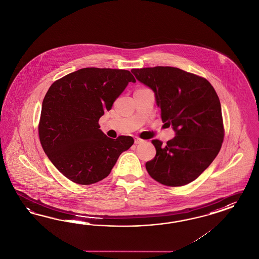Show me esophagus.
<instances>
[{
    "instance_id": "obj_1",
    "label": "esophagus",
    "mask_w": 259,
    "mask_h": 259,
    "mask_svg": "<svg viewBox=\"0 0 259 259\" xmlns=\"http://www.w3.org/2000/svg\"><path fill=\"white\" fill-rule=\"evenodd\" d=\"M143 142H145L144 139H139V138H135V143H136V144H140V143H143Z\"/></svg>"
}]
</instances>
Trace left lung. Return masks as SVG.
I'll return each mask as SVG.
<instances>
[{
	"label": "left lung",
	"instance_id": "left-lung-1",
	"mask_svg": "<svg viewBox=\"0 0 259 259\" xmlns=\"http://www.w3.org/2000/svg\"><path fill=\"white\" fill-rule=\"evenodd\" d=\"M140 82L152 89L161 119L176 131L165 146L153 139L156 155L146 163L149 175L166 186L195 181L220 152L225 137L221 104L205 77L170 67L132 69Z\"/></svg>",
	"mask_w": 259,
	"mask_h": 259
}]
</instances>
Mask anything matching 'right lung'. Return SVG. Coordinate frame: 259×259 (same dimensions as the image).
I'll list each match as a JSON object with an SVG mask.
<instances>
[{
	"instance_id": "obj_1",
	"label": "right lung",
	"mask_w": 259,
	"mask_h": 259,
	"mask_svg": "<svg viewBox=\"0 0 259 259\" xmlns=\"http://www.w3.org/2000/svg\"><path fill=\"white\" fill-rule=\"evenodd\" d=\"M129 82L136 79L128 70L88 67L54 81L45 95L40 143L51 163L73 183L100 182L134 144L132 137L108 138L98 123Z\"/></svg>"
}]
</instances>
